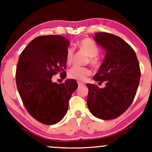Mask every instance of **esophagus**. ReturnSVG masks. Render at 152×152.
I'll use <instances>...</instances> for the list:
<instances>
[{"label": "esophagus", "instance_id": "obj_1", "mask_svg": "<svg viewBox=\"0 0 152 152\" xmlns=\"http://www.w3.org/2000/svg\"><path fill=\"white\" fill-rule=\"evenodd\" d=\"M77 84H78L79 86H83V85H84V83H83L82 82H80V81H78Z\"/></svg>", "mask_w": 152, "mask_h": 152}]
</instances>
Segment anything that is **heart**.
Segmentation results:
<instances>
[{"mask_svg": "<svg viewBox=\"0 0 152 152\" xmlns=\"http://www.w3.org/2000/svg\"><path fill=\"white\" fill-rule=\"evenodd\" d=\"M78 47L81 51L86 54L88 57L87 60V64H89L94 69H98L101 66V61L97 57V55L99 53V47L88 38H84L81 39L79 41ZM74 49L72 48H68L66 50V63L70 64L72 62V58L74 56ZM91 75V70L88 68H80L73 66L70 68L68 71V77L70 79L78 81H84L86 79L87 77Z\"/></svg>", "mask_w": 152, "mask_h": 152, "instance_id": "heart-1", "label": "heart"}]
</instances>
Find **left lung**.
<instances>
[{
	"mask_svg": "<svg viewBox=\"0 0 152 152\" xmlns=\"http://www.w3.org/2000/svg\"><path fill=\"white\" fill-rule=\"evenodd\" d=\"M95 41L107 52L94 80L105 82L104 88L86 84L87 105L93 115L102 120L119 117L130 107L140 78L138 60L134 49L123 39L107 32L95 33Z\"/></svg>",
	"mask_w": 152,
	"mask_h": 152,
	"instance_id": "obj_1",
	"label": "left lung"
}]
</instances>
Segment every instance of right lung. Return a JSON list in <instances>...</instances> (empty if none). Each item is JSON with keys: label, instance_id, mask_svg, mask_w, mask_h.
Segmentation results:
<instances>
[{"label": "right lung", "instance_id": "1", "mask_svg": "<svg viewBox=\"0 0 152 152\" xmlns=\"http://www.w3.org/2000/svg\"><path fill=\"white\" fill-rule=\"evenodd\" d=\"M70 43L60 35L39 36L20 54L16 66V86L24 107L41 123L50 125L66 115L68 101L77 88L73 79L58 84L52 77L65 78L66 55Z\"/></svg>", "mask_w": 152, "mask_h": 152}]
</instances>
